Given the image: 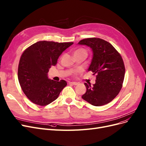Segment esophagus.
Here are the masks:
<instances>
[{"label": "esophagus", "instance_id": "1", "mask_svg": "<svg viewBox=\"0 0 146 146\" xmlns=\"http://www.w3.org/2000/svg\"><path fill=\"white\" fill-rule=\"evenodd\" d=\"M70 84H72V85H73V86H76L78 84V83L76 82H70Z\"/></svg>", "mask_w": 146, "mask_h": 146}]
</instances>
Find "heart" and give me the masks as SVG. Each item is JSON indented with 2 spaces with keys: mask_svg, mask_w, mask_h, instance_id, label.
<instances>
[{
  "mask_svg": "<svg viewBox=\"0 0 146 146\" xmlns=\"http://www.w3.org/2000/svg\"><path fill=\"white\" fill-rule=\"evenodd\" d=\"M76 53H84V54H87L86 51L84 49H82V48H79L76 50H75L74 52V54H76Z\"/></svg>",
  "mask_w": 146,
  "mask_h": 146,
  "instance_id": "1",
  "label": "heart"
}]
</instances>
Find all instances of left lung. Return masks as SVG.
Returning <instances> with one entry per match:
<instances>
[{"instance_id": "8db88e82", "label": "left lung", "mask_w": 146, "mask_h": 146, "mask_svg": "<svg viewBox=\"0 0 146 146\" xmlns=\"http://www.w3.org/2000/svg\"><path fill=\"white\" fill-rule=\"evenodd\" d=\"M78 44L92 49L93 56L87 71L96 75L93 86L84 83L87 90L82 98L95 106L107 104L117 95L123 86L125 73L123 60L112 45L103 39H84Z\"/></svg>"}]
</instances>
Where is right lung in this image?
<instances>
[{
  "label": "right lung",
  "instance_id": "add662e5",
  "mask_svg": "<svg viewBox=\"0 0 146 146\" xmlns=\"http://www.w3.org/2000/svg\"><path fill=\"white\" fill-rule=\"evenodd\" d=\"M73 44L39 41L22 54L18 67L19 82L23 93L34 104L41 106L50 104L67 85L64 80L58 82L49 79L48 73L63 51Z\"/></svg>",
  "mask_w": 146,
  "mask_h": 146
}]
</instances>
